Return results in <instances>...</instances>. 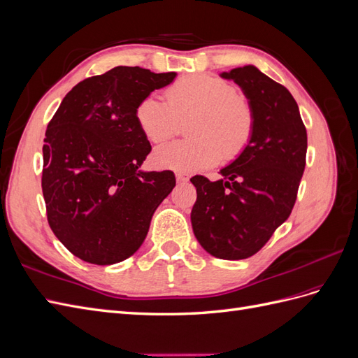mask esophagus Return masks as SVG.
Here are the masks:
<instances>
[{
    "label": "esophagus",
    "instance_id": "obj_1",
    "mask_svg": "<svg viewBox=\"0 0 358 358\" xmlns=\"http://www.w3.org/2000/svg\"><path fill=\"white\" fill-rule=\"evenodd\" d=\"M176 180L179 182V183H182V182H187L188 180V176L187 175H183V173H176Z\"/></svg>",
    "mask_w": 358,
    "mask_h": 358
}]
</instances>
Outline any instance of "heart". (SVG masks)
<instances>
[{
	"label": "heart",
	"instance_id": "1",
	"mask_svg": "<svg viewBox=\"0 0 358 358\" xmlns=\"http://www.w3.org/2000/svg\"><path fill=\"white\" fill-rule=\"evenodd\" d=\"M166 100L149 94L136 107V122L149 142L161 143L170 138L178 128V117L196 116L188 128L192 138L155 149L154 161L159 167L201 170L218 162L224 154L237 157L251 142L254 109L230 82L210 74L185 76L169 86Z\"/></svg>",
	"mask_w": 358,
	"mask_h": 358
}]
</instances>
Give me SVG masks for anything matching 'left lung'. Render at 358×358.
<instances>
[{"mask_svg":"<svg viewBox=\"0 0 358 358\" xmlns=\"http://www.w3.org/2000/svg\"><path fill=\"white\" fill-rule=\"evenodd\" d=\"M221 76L245 92L255 129L243 152L221 170L222 179L191 178L197 189L191 224L210 255L243 259L257 254L291 215L306 166L308 134L284 85L254 66Z\"/></svg>","mask_w":358,"mask_h":358,"instance_id":"left-lung-1","label":"left lung"}]
</instances>
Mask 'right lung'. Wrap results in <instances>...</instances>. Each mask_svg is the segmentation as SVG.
<instances>
[{"instance_id":"1","label":"right lung","mask_w":358,"mask_h":358,"mask_svg":"<svg viewBox=\"0 0 358 358\" xmlns=\"http://www.w3.org/2000/svg\"><path fill=\"white\" fill-rule=\"evenodd\" d=\"M175 78L119 66L79 82L50 119L41 176L48 222L86 263L131 257L176 185L171 170H138L152 148L134 116L140 100Z\"/></svg>"}]
</instances>
